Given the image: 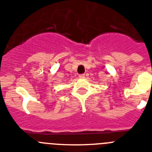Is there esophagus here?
Returning <instances> with one entry per match:
<instances>
[{
    "label": "esophagus",
    "instance_id": "esophagus-1",
    "mask_svg": "<svg viewBox=\"0 0 152 152\" xmlns=\"http://www.w3.org/2000/svg\"><path fill=\"white\" fill-rule=\"evenodd\" d=\"M79 77H80V78H84V77H85V75H84V74H82V75H79Z\"/></svg>",
    "mask_w": 152,
    "mask_h": 152
}]
</instances>
